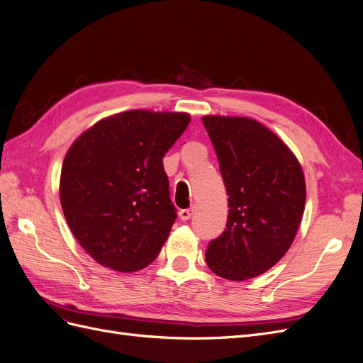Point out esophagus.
<instances>
[{"instance_id":"esophagus-1","label":"esophagus","mask_w":363,"mask_h":363,"mask_svg":"<svg viewBox=\"0 0 363 363\" xmlns=\"http://www.w3.org/2000/svg\"><path fill=\"white\" fill-rule=\"evenodd\" d=\"M194 212H195V208H194V207H189V208H182V211L179 212V216H180L182 221H188V219H191V218H192Z\"/></svg>"}]
</instances>
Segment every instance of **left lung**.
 Returning a JSON list of instances; mask_svg holds the SVG:
<instances>
[{
  "instance_id": "left-lung-1",
  "label": "left lung",
  "mask_w": 363,
  "mask_h": 363,
  "mask_svg": "<svg viewBox=\"0 0 363 363\" xmlns=\"http://www.w3.org/2000/svg\"><path fill=\"white\" fill-rule=\"evenodd\" d=\"M228 195L227 228L211 240L206 263L242 281L286 255L306 204L301 164L284 142L251 118L203 116Z\"/></svg>"
}]
</instances>
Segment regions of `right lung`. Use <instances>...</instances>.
Here are the masks:
<instances>
[{
  "mask_svg": "<svg viewBox=\"0 0 363 363\" xmlns=\"http://www.w3.org/2000/svg\"><path fill=\"white\" fill-rule=\"evenodd\" d=\"M189 123L188 113L128 111L98 121L68 150L62 211L100 265L133 272L157 257L177 218L162 159Z\"/></svg>",
  "mask_w": 363,
  "mask_h": 363,
  "instance_id": "right-lung-1",
  "label": "right lung"
}]
</instances>
